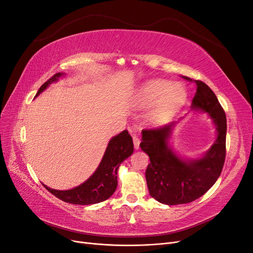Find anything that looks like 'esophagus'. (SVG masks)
I'll use <instances>...</instances> for the list:
<instances>
[{
  "mask_svg": "<svg viewBox=\"0 0 253 253\" xmlns=\"http://www.w3.org/2000/svg\"><path fill=\"white\" fill-rule=\"evenodd\" d=\"M133 143H134V148L136 150L139 149V144H140V139L137 136H133Z\"/></svg>",
  "mask_w": 253,
  "mask_h": 253,
  "instance_id": "1",
  "label": "esophagus"
}]
</instances>
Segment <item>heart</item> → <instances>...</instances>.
Masks as SVG:
<instances>
[{"instance_id":"1","label":"heart","mask_w":253,"mask_h":253,"mask_svg":"<svg viewBox=\"0 0 253 253\" xmlns=\"http://www.w3.org/2000/svg\"><path fill=\"white\" fill-rule=\"evenodd\" d=\"M188 93L182 84H172L167 80H151L140 87L137 94V104L148 108L149 124L162 126L169 122L186 103Z\"/></svg>"}]
</instances>
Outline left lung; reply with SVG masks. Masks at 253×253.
<instances>
[{"label": "left lung", "mask_w": 253, "mask_h": 253, "mask_svg": "<svg viewBox=\"0 0 253 253\" xmlns=\"http://www.w3.org/2000/svg\"><path fill=\"white\" fill-rule=\"evenodd\" d=\"M185 79L192 81L188 77ZM196 93L192 110L209 114L216 126L217 138L201 159L183 160L168 144L176 122L142 131L140 148L150 157L145 179L150 195L162 204L193 202L208 191L223 170L226 157L227 119L215 94L201 80H194Z\"/></svg>", "instance_id": "8db88e82"}]
</instances>
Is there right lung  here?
Here are the masks:
<instances>
[{"label": "right lung", "mask_w": 253, "mask_h": 253, "mask_svg": "<svg viewBox=\"0 0 253 253\" xmlns=\"http://www.w3.org/2000/svg\"><path fill=\"white\" fill-rule=\"evenodd\" d=\"M63 74L52 76L38 90L36 96L40 95L50 83L56 82ZM134 144L131 135L126 129L110 140L100 165L95 173L82 185L72 190L59 191L43 185L51 194L59 200L73 205H93L108 200L117 188V171L120 164L132 155Z\"/></svg>", "instance_id": "add662e5"}]
</instances>
